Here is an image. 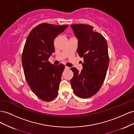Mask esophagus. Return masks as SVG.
Masks as SVG:
<instances>
[{"label":"esophagus","mask_w":134,"mask_h":134,"mask_svg":"<svg viewBox=\"0 0 134 134\" xmlns=\"http://www.w3.org/2000/svg\"><path fill=\"white\" fill-rule=\"evenodd\" d=\"M65 69H69V68L66 66H65Z\"/></svg>","instance_id":"34e87169"}]
</instances>
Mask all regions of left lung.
<instances>
[{
	"label": "left lung",
	"instance_id": "8db88e82",
	"mask_svg": "<svg viewBox=\"0 0 134 134\" xmlns=\"http://www.w3.org/2000/svg\"><path fill=\"white\" fill-rule=\"evenodd\" d=\"M71 27L78 40L77 52L84 62L81 71L70 68L74 72L70 83L76 96L88 98L98 92L106 78L109 65L107 43L91 25L76 24Z\"/></svg>",
	"mask_w": 134,
	"mask_h": 134
}]
</instances>
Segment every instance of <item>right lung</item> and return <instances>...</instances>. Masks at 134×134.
Wrapping results in <instances>:
<instances>
[{
  "instance_id": "1",
  "label": "right lung",
  "mask_w": 134,
  "mask_h": 134,
  "mask_svg": "<svg viewBox=\"0 0 134 134\" xmlns=\"http://www.w3.org/2000/svg\"><path fill=\"white\" fill-rule=\"evenodd\" d=\"M68 27L40 24L28 36L23 48L22 63L27 83L40 99L49 102L58 94L65 66L55 65L48 60L55 52V38Z\"/></svg>"
}]
</instances>
